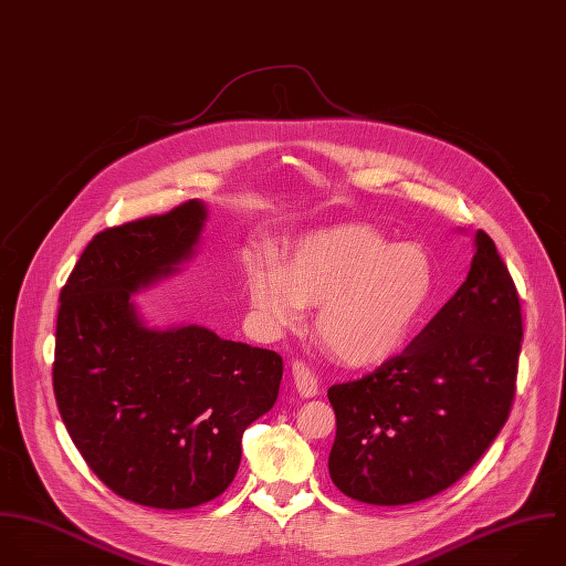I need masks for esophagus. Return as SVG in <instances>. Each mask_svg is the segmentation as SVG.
I'll list each match as a JSON object with an SVG mask.
<instances>
[{
	"label": "esophagus",
	"instance_id": "1",
	"mask_svg": "<svg viewBox=\"0 0 566 566\" xmlns=\"http://www.w3.org/2000/svg\"><path fill=\"white\" fill-rule=\"evenodd\" d=\"M291 371H293L295 389H297V394H300L302 398H313V396H317V394H319L317 376H315V371H313L306 363L295 360V363H293V367H291Z\"/></svg>",
	"mask_w": 566,
	"mask_h": 566
}]
</instances>
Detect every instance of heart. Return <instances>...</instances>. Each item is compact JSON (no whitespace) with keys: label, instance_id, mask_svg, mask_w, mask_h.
<instances>
[{"label":"heart","instance_id":"obj_1","mask_svg":"<svg viewBox=\"0 0 566 566\" xmlns=\"http://www.w3.org/2000/svg\"><path fill=\"white\" fill-rule=\"evenodd\" d=\"M247 300L271 335L295 331L306 306H319L315 335L352 367L396 356L424 322L436 271L418 242H394L369 226H337L302 235L286 266L253 260Z\"/></svg>","mask_w":566,"mask_h":566}]
</instances>
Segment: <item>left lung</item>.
I'll return each instance as SVG.
<instances>
[{
	"instance_id": "8db88e82",
	"label": "left lung",
	"mask_w": 566,
	"mask_h": 566,
	"mask_svg": "<svg viewBox=\"0 0 566 566\" xmlns=\"http://www.w3.org/2000/svg\"><path fill=\"white\" fill-rule=\"evenodd\" d=\"M523 319L492 238L476 229L463 284L400 356L328 389L333 483L369 505H407L461 479L503 429Z\"/></svg>"
}]
</instances>
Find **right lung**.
I'll use <instances>...</instances> for the list:
<instances>
[{
    "instance_id": "add662e5",
    "label": "right lung",
    "mask_w": 566,
    "mask_h": 566,
    "mask_svg": "<svg viewBox=\"0 0 566 566\" xmlns=\"http://www.w3.org/2000/svg\"><path fill=\"white\" fill-rule=\"evenodd\" d=\"M208 223L192 199L94 235L61 291L54 396L98 479L126 501L188 510L223 494L244 429L277 400L282 356L206 326H150L133 295L190 262Z\"/></svg>"
}]
</instances>
